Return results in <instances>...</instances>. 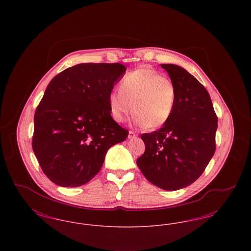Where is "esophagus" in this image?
I'll return each instance as SVG.
<instances>
[{
  "label": "esophagus",
  "mask_w": 251,
  "mask_h": 251,
  "mask_svg": "<svg viewBox=\"0 0 251 251\" xmlns=\"http://www.w3.org/2000/svg\"><path fill=\"white\" fill-rule=\"evenodd\" d=\"M137 136V133H135L134 131H129V135H128V138L132 139V138H135Z\"/></svg>",
  "instance_id": "34e87169"
}]
</instances>
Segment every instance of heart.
Wrapping results in <instances>:
<instances>
[{
    "label": "heart",
    "instance_id": "obj_1",
    "mask_svg": "<svg viewBox=\"0 0 251 251\" xmlns=\"http://www.w3.org/2000/svg\"><path fill=\"white\" fill-rule=\"evenodd\" d=\"M108 101L117 122H124L134 111V121L139 127L158 129L167 124L175 111L177 89L162 73L141 68L123 77L120 90H113Z\"/></svg>",
    "mask_w": 251,
    "mask_h": 251
}]
</instances>
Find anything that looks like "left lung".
<instances>
[{
	"instance_id": "8db88e82",
	"label": "left lung",
	"mask_w": 251,
	"mask_h": 251,
	"mask_svg": "<svg viewBox=\"0 0 251 251\" xmlns=\"http://www.w3.org/2000/svg\"><path fill=\"white\" fill-rule=\"evenodd\" d=\"M177 89L171 119L159 130L143 133L145 152L136 164L150 182L167 191L199 179L215 154L217 117L206 88L183 68L163 64Z\"/></svg>"
}]
</instances>
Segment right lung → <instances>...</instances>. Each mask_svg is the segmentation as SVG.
Listing matches in <instances>:
<instances>
[{
	"instance_id": "1",
	"label": "right lung",
	"mask_w": 251,
	"mask_h": 251,
	"mask_svg": "<svg viewBox=\"0 0 251 251\" xmlns=\"http://www.w3.org/2000/svg\"><path fill=\"white\" fill-rule=\"evenodd\" d=\"M120 63H84L57 74L36 107L33 151L44 174L63 187L84 185L108 150L129 131L113 120L108 98L124 73Z\"/></svg>"
}]
</instances>
